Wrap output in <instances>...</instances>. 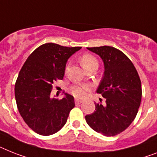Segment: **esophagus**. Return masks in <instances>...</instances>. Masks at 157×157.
I'll return each instance as SVG.
<instances>
[{"label": "esophagus", "instance_id": "1", "mask_svg": "<svg viewBox=\"0 0 157 157\" xmlns=\"http://www.w3.org/2000/svg\"><path fill=\"white\" fill-rule=\"evenodd\" d=\"M75 102L76 104H80V103H82L83 101L82 100V99H76L75 100Z\"/></svg>", "mask_w": 157, "mask_h": 157}]
</instances>
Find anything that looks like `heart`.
I'll return each instance as SVG.
<instances>
[{
	"label": "heart",
	"mask_w": 157,
	"mask_h": 157,
	"mask_svg": "<svg viewBox=\"0 0 157 157\" xmlns=\"http://www.w3.org/2000/svg\"><path fill=\"white\" fill-rule=\"evenodd\" d=\"M81 64L84 69L96 65L98 66V61L91 54H83L81 58ZM89 90V86L86 85H75L71 88V92L74 96L77 98H82L86 95V91Z\"/></svg>",
	"instance_id": "1"
}]
</instances>
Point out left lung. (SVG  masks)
<instances>
[{
	"mask_svg": "<svg viewBox=\"0 0 157 157\" xmlns=\"http://www.w3.org/2000/svg\"><path fill=\"white\" fill-rule=\"evenodd\" d=\"M87 50L103 62L104 73L96 92L105 102L94 103L95 111L85 119L96 132L114 136L124 132L136 116L142 97L140 79L133 63L116 48L103 46Z\"/></svg>",
	"mask_w": 157,
	"mask_h": 157,
	"instance_id": "1",
	"label": "left lung"
}]
</instances>
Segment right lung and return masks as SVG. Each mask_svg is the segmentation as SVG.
Masks as SVG:
<instances>
[{
	"mask_svg": "<svg viewBox=\"0 0 157 157\" xmlns=\"http://www.w3.org/2000/svg\"><path fill=\"white\" fill-rule=\"evenodd\" d=\"M82 47L46 43L27 58L15 83V99L25 124L37 134L50 136L64 126L75 99L65 93L62 99L50 97L53 83L63 78L70 57Z\"/></svg>",
	"mask_w": 157,
	"mask_h": 157,
	"instance_id": "obj_1",
	"label": "right lung"
}]
</instances>
